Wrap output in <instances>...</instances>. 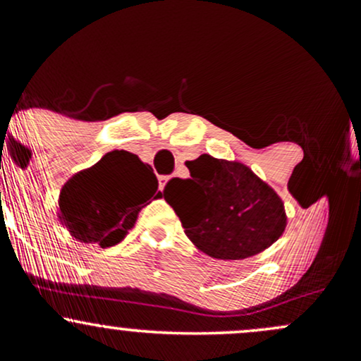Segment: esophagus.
<instances>
[{"instance_id": "esophagus-1", "label": "esophagus", "mask_w": 361, "mask_h": 361, "mask_svg": "<svg viewBox=\"0 0 361 361\" xmlns=\"http://www.w3.org/2000/svg\"><path fill=\"white\" fill-rule=\"evenodd\" d=\"M166 181H168V176H159V188H161V190L164 188V185H166Z\"/></svg>"}]
</instances>
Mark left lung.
Returning a JSON list of instances; mask_svg holds the SVG:
<instances>
[{
	"label": "left lung",
	"instance_id": "1",
	"mask_svg": "<svg viewBox=\"0 0 361 361\" xmlns=\"http://www.w3.org/2000/svg\"><path fill=\"white\" fill-rule=\"evenodd\" d=\"M186 168L190 178H171L163 195L190 241L205 255L250 258L283 234V202L246 164L202 154Z\"/></svg>",
	"mask_w": 361,
	"mask_h": 361
}]
</instances>
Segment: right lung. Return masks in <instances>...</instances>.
<instances>
[{
    "instance_id": "add662e5",
    "label": "right lung",
    "mask_w": 361,
    "mask_h": 361,
    "mask_svg": "<svg viewBox=\"0 0 361 361\" xmlns=\"http://www.w3.org/2000/svg\"><path fill=\"white\" fill-rule=\"evenodd\" d=\"M156 192L157 178L149 164L128 151H111L66 181L59 219L78 241L110 247L126 238Z\"/></svg>"
}]
</instances>
